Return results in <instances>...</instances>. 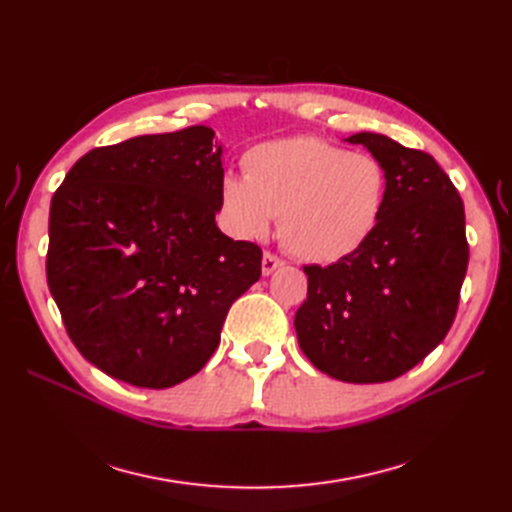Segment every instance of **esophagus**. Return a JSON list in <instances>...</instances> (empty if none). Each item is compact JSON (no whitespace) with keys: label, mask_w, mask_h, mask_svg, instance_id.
I'll return each mask as SVG.
<instances>
[{"label":"esophagus","mask_w":512,"mask_h":512,"mask_svg":"<svg viewBox=\"0 0 512 512\" xmlns=\"http://www.w3.org/2000/svg\"><path fill=\"white\" fill-rule=\"evenodd\" d=\"M284 265V260L280 256H275L271 252L262 254V275H271L275 269H280Z\"/></svg>","instance_id":"1"}]
</instances>
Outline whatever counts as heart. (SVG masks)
<instances>
[{
    "mask_svg": "<svg viewBox=\"0 0 512 512\" xmlns=\"http://www.w3.org/2000/svg\"><path fill=\"white\" fill-rule=\"evenodd\" d=\"M389 175L369 153L292 136L252 147L243 156V179L222 181L228 226L243 239L267 237L280 215V241L305 262L331 265L361 247L380 224Z\"/></svg>",
    "mask_w": 512,
    "mask_h": 512,
    "instance_id": "1",
    "label": "heart"
}]
</instances>
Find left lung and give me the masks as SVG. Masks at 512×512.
Returning <instances> with one entry per match:
<instances>
[{
  "label": "left lung",
  "instance_id": "1",
  "mask_svg": "<svg viewBox=\"0 0 512 512\" xmlns=\"http://www.w3.org/2000/svg\"><path fill=\"white\" fill-rule=\"evenodd\" d=\"M363 145L389 175L374 235L329 267L307 265V299L294 329L309 361L342 382L374 384L406 374L446 337L468 271L466 213L429 153L374 132Z\"/></svg>",
  "mask_w": 512,
  "mask_h": 512
}]
</instances>
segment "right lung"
I'll list each match as a JSON object with an SVG mask.
<instances>
[{
  "label": "right lung",
  "mask_w": 512,
  "mask_h": 512,
  "mask_svg": "<svg viewBox=\"0 0 512 512\" xmlns=\"http://www.w3.org/2000/svg\"><path fill=\"white\" fill-rule=\"evenodd\" d=\"M192 126L91 149L51 200L46 282L89 363L141 389L205 367L262 250L215 224L222 147Z\"/></svg>",
  "instance_id": "obj_1"
}]
</instances>
